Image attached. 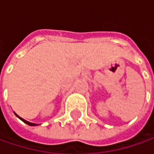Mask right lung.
<instances>
[{"instance_id":"add662e5","label":"right lung","mask_w":154,"mask_h":154,"mask_svg":"<svg viewBox=\"0 0 154 154\" xmlns=\"http://www.w3.org/2000/svg\"><path fill=\"white\" fill-rule=\"evenodd\" d=\"M15 115L17 116H18V117H19V118L20 119L21 121H23V122H25V123H26V124H28V125H30V126H35V125H38V124H36V123H32V122H30L26 121L25 119H23V118H21L20 116H19L17 115V114H15Z\"/></svg>"}]
</instances>
